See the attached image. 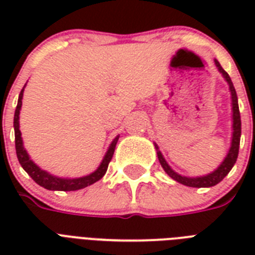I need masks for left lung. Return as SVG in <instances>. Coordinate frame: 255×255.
<instances>
[{"instance_id": "left-lung-1", "label": "left lung", "mask_w": 255, "mask_h": 255, "mask_svg": "<svg viewBox=\"0 0 255 255\" xmlns=\"http://www.w3.org/2000/svg\"><path fill=\"white\" fill-rule=\"evenodd\" d=\"M214 63L217 66L218 71L222 74V77L225 78V81L228 82V85H229L230 94H232V110H233V136H232V145H230L229 152H228V155H226V157L224 159V161L220 164V167L216 170H213L212 173L206 174V176H201V177H185V176H181V174L176 173V172L168 165V163L165 161L163 155H161V152H160L159 147L155 144L160 164H161L163 169L167 172L168 176L173 178V180H176L177 182H180V184H182V185L192 186V188H209V186L217 185L218 182L222 181L224 177L229 173L230 169L233 168V165L236 164V161H237L238 149H240V140H241V115H240V108H238L237 92H236V88H234L233 82L230 79L229 74L222 69L221 65H220V62L214 61Z\"/></svg>"}]
</instances>
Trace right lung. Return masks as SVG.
<instances>
[{"label": "right lung", "mask_w": 255, "mask_h": 255, "mask_svg": "<svg viewBox=\"0 0 255 255\" xmlns=\"http://www.w3.org/2000/svg\"><path fill=\"white\" fill-rule=\"evenodd\" d=\"M25 88V87H23ZM23 88L21 90V94L18 96V103L17 108H15V112H14V135H15V152H17L18 161L21 164V167L27 172L30 177L33 178L34 181L37 182L38 185L43 186L45 189L49 190H78L83 189L86 186L91 185L94 182L99 181L100 178L103 177L106 172H107L108 164L111 161L112 156H114V152H115L116 143H118V139L119 136L112 140V143L110 144V148H108L107 153L104 155V159L102 160V163L98 167V169L92 173L87 174V176H83V177L78 178H62L57 177V176H53L50 174L49 172L41 169L38 167L37 164L33 163V160L30 159L27 152L23 148V143H22L21 137V131H19V110H21L22 106V96H23Z\"/></svg>", "instance_id": "right-lung-1"}]
</instances>
